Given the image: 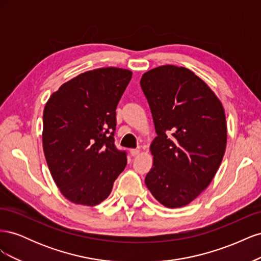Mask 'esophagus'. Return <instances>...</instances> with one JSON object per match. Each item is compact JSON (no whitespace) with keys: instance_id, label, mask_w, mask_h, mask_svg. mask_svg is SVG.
<instances>
[{"instance_id":"obj_1","label":"esophagus","mask_w":261,"mask_h":261,"mask_svg":"<svg viewBox=\"0 0 261 261\" xmlns=\"http://www.w3.org/2000/svg\"><path fill=\"white\" fill-rule=\"evenodd\" d=\"M129 152H130L132 155H137L140 152V149H130Z\"/></svg>"}]
</instances>
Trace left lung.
Segmentation results:
<instances>
[{
    "instance_id": "obj_1",
    "label": "left lung",
    "mask_w": 261,
    "mask_h": 261,
    "mask_svg": "<svg viewBox=\"0 0 261 261\" xmlns=\"http://www.w3.org/2000/svg\"><path fill=\"white\" fill-rule=\"evenodd\" d=\"M140 85L156 133L146 186L164 207L187 206L209 186L222 162L227 140L223 106L201 78L181 66L150 69Z\"/></svg>"
}]
</instances>
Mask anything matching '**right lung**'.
Masks as SVG:
<instances>
[{
    "label": "right lung",
    "mask_w": 261,
    "mask_h": 261,
    "mask_svg": "<svg viewBox=\"0 0 261 261\" xmlns=\"http://www.w3.org/2000/svg\"><path fill=\"white\" fill-rule=\"evenodd\" d=\"M132 72L103 67L63 84L43 110L42 144L55 184L66 199L93 207L107 199L127 164L114 145L116 107Z\"/></svg>",
    "instance_id": "1"
}]
</instances>
